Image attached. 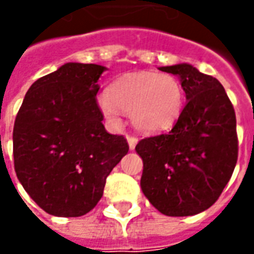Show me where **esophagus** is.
Instances as JSON below:
<instances>
[{
  "label": "esophagus",
  "instance_id": "esophagus-1",
  "mask_svg": "<svg viewBox=\"0 0 254 254\" xmlns=\"http://www.w3.org/2000/svg\"><path fill=\"white\" fill-rule=\"evenodd\" d=\"M127 144H129V148L134 149V147H136V144H137L138 141V138L136 137V136H132V134H127Z\"/></svg>",
  "mask_w": 254,
  "mask_h": 254
}]
</instances>
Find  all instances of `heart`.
Returning <instances> with one entry per match:
<instances>
[{
  "label": "heart",
  "mask_w": 254,
  "mask_h": 254,
  "mask_svg": "<svg viewBox=\"0 0 254 254\" xmlns=\"http://www.w3.org/2000/svg\"><path fill=\"white\" fill-rule=\"evenodd\" d=\"M185 106V89L170 73L132 72L116 78L100 95L99 107L107 120L118 122L121 110L130 114L138 130L162 132L171 127Z\"/></svg>",
  "instance_id": "obj_1"
}]
</instances>
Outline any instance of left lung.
Masks as SVG:
<instances>
[{
	"mask_svg": "<svg viewBox=\"0 0 254 254\" xmlns=\"http://www.w3.org/2000/svg\"><path fill=\"white\" fill-rule=\"evenodd\" d=\"M159 69L180 76L187 105L171 130L136 145L143 159L140 185L163 215H196L215 204L237 165L234 107L219 80L191 65Z\"/></svg>",
	"mask_w": 254,
	"mask_h": 254,
	"instance_id": "1",
	"label": "left lung"
}]
</instances>
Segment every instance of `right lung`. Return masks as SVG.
Wrapping results in <instances>:
<instances>
[{"label": "right lung", "mask_w": 254, "mask_h": 254, "mask_svg": "<svg viewBox=\"0 0 254 254\" xmlns=\"http://www.w3.org/2000/svg\"><path fill=\"white\" fill-rule=\"evenodd\" d=\"M106 67L65 64L38 78L14 120L16 176L47 213L74 218L98 204L106 178L127 154V138L110 134L96 94Z\"/></svg>", "instance_id": "right-lung-1"}]
</instances>
